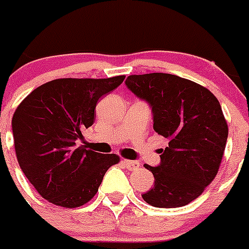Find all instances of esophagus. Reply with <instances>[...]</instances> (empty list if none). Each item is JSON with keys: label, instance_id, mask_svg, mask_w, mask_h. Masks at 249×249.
Here are the masks:
<instances>
[{"label": "esophagus", "instance_id": "34e87169", "mask_svg": "<svg viewBox=\"0 0 249 249\" xmlns=\"http://www.w3.org/2000/svg\"><path fill=\"white\" fill-rule=\"evenodd\" d=\"M123 165L126 166L127 169L128 170H137L138 168H140V161H137V160H126V159H123L122 160Z\"/></svg>", "mask_w": 249, "mask_h": 249}]
</instances>
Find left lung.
Instances as JSON below:
<instances>
[{"mask_svg": "<svg viewBox=\"0 0 249 249\" xmlns=\"http://www.w3.org/2000/svg\"><path fill=\"white\" fill-rule=\"evenodd\" d=\"M126 86L149 104L153 128L169 141L158 166L144 164L154 186L143 200L163 209L185 206L215 179L222 160L229 127L220 102L204 86L164 72L131 75Z\"/></svg>", "mask_w": 249, "mask_h": 249, "instance_id": "left-lung-1", "label": "left lung"}]
</instances>
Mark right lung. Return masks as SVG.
Here are the masks:
<instances>
[{
    "instance_id": "add662e5",
    "label": "right lung",
    "mask_w": 249,
    "mask_h": 249,
    "mask_svg": "<svg viewBox=\"0 0 249 249\" xmlns=\"http://www.w3.org/2000/svg\"><path fill=\"white\" fill-rule=\"evenodd\" d=\"M124 75L108 79H56L32 91L12 118L18 164L42 197L72 209L90 201L105 173L120 161L75 147L95 122L100 97L121 85Z\"/></svg>"
}]
</instances>
